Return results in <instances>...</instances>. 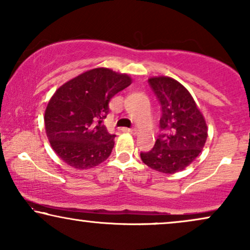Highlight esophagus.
<instances>
[{
    "instance_id": "1",
    "label": "esophagus",
    "mask_w": 250,
    "mask_h": 250,
    "mask_svg": "<svg viewBox=\"0 0 250 250\" xmlns=\"http://www.w3.org/2000/svg\"><path fill=\"white\" fill-rule=\"evenodd\" d=\"M123 132H128V134L136 135L137 134V129H129V128H122Z\"/></svg>"
}]
</instances>
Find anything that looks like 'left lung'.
Returning a JSON list of instances; mask_svg holds the SVG:
<instances>
[{
  "mask_svg": "<svg viewBox=\"0 0 250 250\" xmlns=\"http://www.w3.org/2000/svg\"><path fill=\"white\" fill-rule=\"evenodd\" d=\"M148 83L161 104L162 134L151 151L141 153L142 161L156 171L175 174L201 153L207 141V125L191 94L178 81L154 76Z\"/></svg>",
  "mask_w": 250,
  "mask_h": 250,
  "instance_id": "1",
  "label": "left lung"
}]
</instances>
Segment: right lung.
<instances>
[{
	"instance_id": "right-lung-1",
	"label": "right lung",
	"mask_w": 250,
	"mask_h": 250,
	"mask_svg": "<svg viewBox=\"0 0 250 250\" xmlns=\"http://www.w3.org/2000/svg\"><path fill=\"white\" fill-rule=\"evenodd\" d=\"M131 84L128 74L98 67L69 80L56 90L44 113L50 145L71 167L101 165L114 147L115 135L103 123L113 96Z\"/></svg>"
}]
</instances>
